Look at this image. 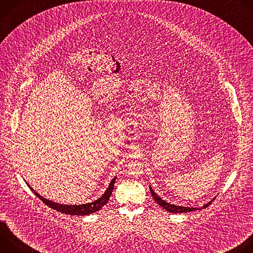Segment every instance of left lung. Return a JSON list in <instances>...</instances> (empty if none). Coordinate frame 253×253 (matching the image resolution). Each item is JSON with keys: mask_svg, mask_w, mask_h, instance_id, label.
<instances>
[{"mask_svg": "<svg viewBox=\"0 0 253 253\" xmlns=\"http://www.w3.org/2000/svg\"><path fill=\"white\" fill-rule=\"evenodd\" d=\"M150 192H151V194H152V196H153V198H154V200L161 206V207H163L166 211H168V212H171V213H183V212H190V211H193V210H199V209H201V208H206L208 205H210L211 203H212V201L214 200V198L211 200V201H209L208 203H206V204H204L201 208H197V207H185V206H178V205H174V204H170V203H168V202H166L165 200H163L161 197H159L154 191H153V189L150 187Z\"/></svg>", "mask_w": 253, "mask_h": 253, "instance_id": "1", "label": "left lung"}]
</instances>
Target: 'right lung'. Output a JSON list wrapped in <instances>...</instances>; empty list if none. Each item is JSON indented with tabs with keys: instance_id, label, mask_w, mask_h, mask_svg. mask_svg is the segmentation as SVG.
Listing matches in <instances>:
<instances>
[{
	"instance_id": "add662e5",
	"label": "right lung",
	"mask_w": 253,
	"mask_h": 253,
	"mask_svg": "<svg viewBox=\"0 0 253 253\" xmlns=\"http://www.w3.org/2000/svg\"><path fill=\"white\" fill-rule=\"evenodd\" d=\"M115 180L116 177H114L112 179V181L110 182L109 186H108L107 190L104 192V194L98 198L97 200L90 202V203H85V204H79V205H67V204H59L56 202H53L49 199L44 198L43 196H41L39 193H37L36 191H34V189L27 183V185L29 186V188L34 192V194L39 197L47 206L51 207L54 210H57L61 213H65L68 215H77V216H84V215H89L93 212H96L98 210H100L105 204H107L108 200H109L113 188H114V184H115Z\"/></svg>"
}]
</instances>
